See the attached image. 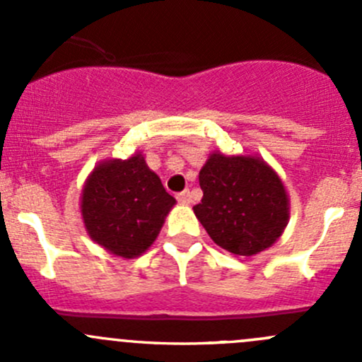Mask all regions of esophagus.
I'll return each instance as SVG.
<instances>
[{"label": "esophagus", "instance_id": "esophagus-1", "mask_svg": "<svg viewBox=\"0 0 362 362\" xmlns=\"http://www.w3.org/2000/svg\"><path fill=\"white\" fill-rule=\"evenodd\" d=\"M177 199H178V202H180L182 204H189V203H192V196H191V192H189V191H182V192H178V194H177Z\"/></svg>", "mask_w": 362, "mask_h": 362}]
</instances>
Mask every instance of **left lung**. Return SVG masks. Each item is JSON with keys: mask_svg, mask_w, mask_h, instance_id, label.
<instances>
[{"mask_svg": "<svg viewBox=\"0 0 362 362\" xmlns=\"http://www.w3.org/2000/svg\"><path fill=\"white\" fill-rule=\"evenodd\" d=\"M202 203L196 217L210 238L233 255L269 249L282 236L291 215L282 178L259 156L215 151L199 170Z\"/></svg>", "mask_w": 362, "mask_h": 362, "instance_id": "left-lung-1", "label": "left lung"}]
</instances>
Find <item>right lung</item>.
Listing matches in <instances>:
<instances>
[{"mask_svg":"<svg viewBox=\"0 0 362 362\" xmlns=\"http://www.w3.org/2000/svg\"><path fill=\"white\" fill-rule=\"evenodd\" d=\"M177 204L141 152L129 159H105L83 182L80 214L93 242L117 257L134 259L159 236Z\"/></svg>","mask_w":362,"mask_h":362,"instance_id":"obj_1","label":"right lung"}]
</instances>
